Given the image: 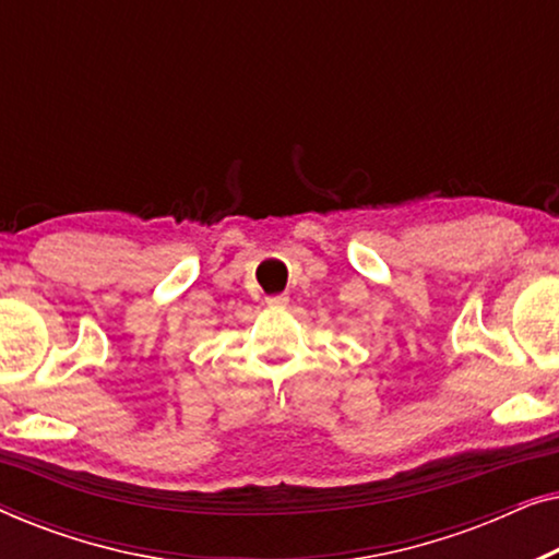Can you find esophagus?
Segmentation results:
<instances>
[{"label":"esophagus","mask_w":559,"mask_h":559,"mask_svg":"<svg viewBox=\"0 0 559 559\" xmlns=\"http://www.w3.org/2000/svg\"><path fill=\"white\" fill-rule=\"evenodd\" d=\"M287 302H289L287 295H272V297H266V305H270V308H285Z\"/></svg>","instance_id":"obj_1"}]
</instances>
